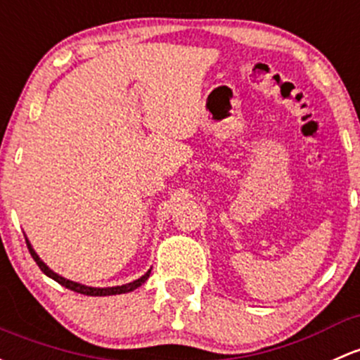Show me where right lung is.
<instances>
[{"label":"right lung","mask_w":360,"mask_h":360,"mask_svg":"<svg viewBox=\"0 0 360 360\" xmlns=\"http://www.w3.org/2000/svg\"><path fill=\"white\" fill-rule=\"evenodd\" d=\"M27 248H29L30 255H32V259L36 260V264H37V266H39V269L43 271L44 274L50 276L51 279H55L56 283H60V285L65 286V288H69L72 291H77V293H82V295H89V297H107V295L127 293V291H132V290L138 288V286H141L143 283H145L146 279H148V276H150V272H151V271H148L145 276H141V278H139V279H136V281L127 283V285H122V286H112V288H91V286H84V285H79V283L69 281V279L62 278V276H58V274H56V272H53L50 267H48L46 264H44L43 260H41L39 257H37V253L34 252L32 247H30L29 241H27Z\"/></svg>","instance_id":"right-lung-1"}]
</instances>
